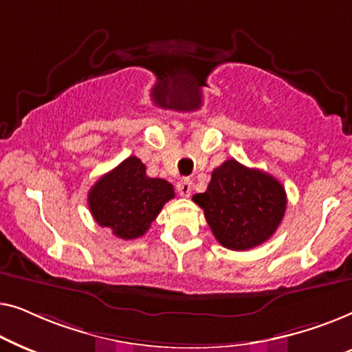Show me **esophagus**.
Segmentation results:
<instances>
[{
  "label": "esophagus",
  "mask_w": 352,
  "mask_h": 352,
  "mask_svg": "<svg viewBox=\"0 0 352 352\" xmlns=\"http://www.w3.org/2000/svg\"><path fill=\"white\" fill-rule=\"evenodd\" d=\"M176 190L181 197H189L192 192V181L190 179H181L176 184Z\"/></svg>",
  "instance_id": "34e87169"
}]
</instances>
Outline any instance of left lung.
Masks as SVG:
<instances>
[{
  "mask_svg": "<svg viewBox=\"0 0 352 352\" xmlns=\"http://www.w3.org/2000/svg\"><path fill=\"white\" fill-rule=\"evenodd\" d=\"M192 200L204 210L216 240L235 252L271 239L287 208L285 189L276 177L234 158L216 168L206 190Z\"/></svg>",
  "mask_w": 352,
  "mask_h": 352,
  "instance_id": "1",
  "label": "left lung"
}]
</instances>
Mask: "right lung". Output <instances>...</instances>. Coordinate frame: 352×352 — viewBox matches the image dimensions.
Instances as JSON below:
<instances>
[{"label":"right lung","mask_w":352,"mask_h":352,"mask_svg":"<svg viewBox=\"0 0 352 352\" xmlns=\"http://www.w3.org/2000/svg\"><path fill=\"white\" fill-rule=\"evenodd\" d=\"M175 199L170 182L146 175L138 157H128L104 175L88 194L89 211L96 223L112 229L115 237H142L168 200Z\"/></svg>","instance_id":"obj_1"}]
</instances>
